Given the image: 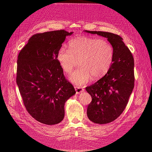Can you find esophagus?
<instances>
[{
  "mask_svg": "<svg viewBox=\"0 0 152 152\" xmlns=\"http://www.w3.org/2000/svg\"><path fill=\"white\" fill-rule=\"evenodd\" d=\"M74 88H75V91H76V93H77V94H80V93H81L82 92H83V91H84V89L82 87L75 86Z\"/></svg>",
  "mask_w": 152,
  "mask_h": 152,
  "instance_id": "obj_1",
  "label": "esophagus"
}]
</instances>
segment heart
Returning <instances> with one entry per match:
<instances>
[{"mask_svg":"<svg viewBox=\"0 0 152 152\" xmlns=\"http://www.w3.org/2000/svg\"><path fill=\"white\" fill-rule=\"evenodd\" d=\"M69 49L61 47L57 59L63 69L70 74L73 69L81 65L69 77L78 85L87 83L92 77L97 80L104 76L112 64L113 49L112 45L104 39L79 36L69 43Z\"/></svg>","mask_w":152,"mask_h":152,"instance_id":"obj_1","label":"heart"}]
</instances>
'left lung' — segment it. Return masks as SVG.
I'll return each instance as SVG.
<instances>
[{
    "mask_svg": "<svg viewBox=\"0 0 152 152\" xmlns=\"http://www.w3.org/2000/svg\"><path fill=\"white\" fill-rule=\"evenodd\" d=\"M85 31L107 38L113 49L112 63L107 73L86 88L92 97L87 109L88 118L94 123L105 124L117 119L127 105L134 88V59L119 35L99 31Z\"/></svg>",
    "mask_w": 152,
    "mask_h": 152,
    "instance_id": "left-lung-1",
    "label": "left lung"
}]
</instances>
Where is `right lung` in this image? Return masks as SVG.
<instances>
[{"label": "right lung", "instance_id": "right-lung-1", "mask_svg": "<svg viewBox=\"0 0 152 152\" xmlns=\"http://www.w3.org/2000/svg\"><path fill=\"white\" fill-rule=\"evenodd\" d=\"M72 33L60 30L35 34L18 56L16 83L23 104L28 113L43 124L61 122L65 102L76 93L57 59L66 36Z\"/></svg>", "mask_w": 152, "mask_h": 152}]
</instances>
